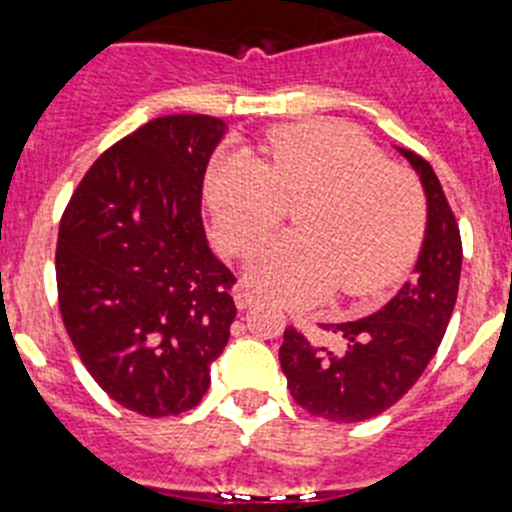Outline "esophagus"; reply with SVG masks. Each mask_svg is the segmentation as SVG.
Here are the masks:
<instances>
[{
    "label": "esophagus",
    "mask_w": 512,
    "mask_h": 512,
    "mask_svg": "<svg viewBox=\"0 0 512 512\" xmlns=\"http://www.w3.org/2000/svg\"><path fill=\"white\" fill-rule=\"evenodd\" d=\"M232 296H234V303H237L239 311H245V308H250L252 303H255V293H252V290H247L245 285H237Z\"/></svg>",
    "instance_id": "esophagus-1"
}]
</instances>
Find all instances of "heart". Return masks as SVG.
<instances>
[{
  "mask_svg": "<svg viewBox=\"0 0 512 512\" xmlns=\"http://www.w3.org/2000/svg\"><path fill=\"white\" fill-rule=\"evenodd\" d=\"M216 242L250 250L298 206L296 234L265 239L247 260V280L288 306H308L336 283L367 296L393 283L423 237L426 206L416 178L385 163L380 147L347 124L280 127L262 160L229 153L206 178Z\"/></svg>",
  "mask_w": 512,
  "mask_h": 512,
  "instance_id": "1",
  "label": "heart"
}]
</instances>
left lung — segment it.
<instances>
[{
	"label": "left lung",
	"mask_w": 512,
	"mask_h": 512,
	"mask_svg": "<svg viewBox=\"0 0 512 512\" xmlns=\"http://www.w3.org/2000/svg\"><path fill=\"white\" fill-rule=\"evenodd\" d=\"M426 193V232L413 278L380 311L347 324H326L344 339L339 352L316 347L293 326L285 329L280 367L288 390L311 416L357 423L380 416L416 385L434 359L462 273V237L434 168L398 147Z\"/></svg>",
	"instance_id": "obj_1"
}]
</instances>
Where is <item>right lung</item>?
Listing matches in <instances>:
<instances>
[{
  "label": "right lung",
  "mask_w": 512,
  "mask_h": 512,
  "mask_svg": "<svg viewBox=\"0 0 512 512\" xmlns=\"http://www.w3.org/2000/svg\"><path fill=\"white\" fill-rule=\"evenodd\" d=\"M224 119L170 114L101 155L66 206L55 247L63 324L99 388L130 411L199 405L229 342L237 283L201 219Z\"/></svg>",
  "instance_id": "obj_1"
}]
</instances>
